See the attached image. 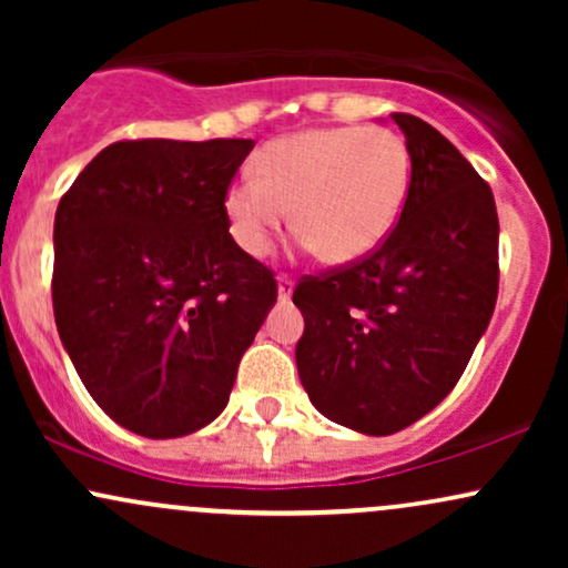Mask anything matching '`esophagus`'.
Listing matches in <instances>:
<instances>
[{
    "mask_svg": "<svg viewBox=\"0 0 568 568\" xmlns=\"http://www.w3.org/2000/svg\"><path fill=\"white\" fill-rule=\"evenodd\" d=\"M291 293H293V280L288 275H280L277 277V296H280V302H288Z\"/></svg>",
    "mask_w": 568,
    "mask_h": 568,
    "instance_id": "34e87169",
    "label": "esophagus"
}]
</instances>
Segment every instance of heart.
<instances>
[{"instance_id":"obj_1","label":"heart","mask_w":568,"mask_h":568,"mask_svg":"<svg viewBox=\"0 0 568 568\" xmlns=\"http://www.w3.org/2000/svg\"><path fill=\"white\" fill-rule=\"evenodd\" d=\"M258 175H243L224 207L237 245L264 256L288 224L328 264L361 262L400 219L410 181L406 141L387 128H317L270 141Z\"/></svg>"}]
</instances>
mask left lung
<instances>
[{
	"label": "left lung",
	"mask_w": 568,
	"mask_h": 568,
	"mask_svg": "<svg viewBox=\"0 0 568 568\" xmlns=\"http://www.w3.org/2000/svg\"><path fill=\"white\" fill-rule=\"evenodd\" d=\"M406 205L361 262L304 275L296 366L312 406L336 425L393 435L454 389L494 315L499 219L491 186L414 114Z\"/></svg>",
	"instance_id": "obj_1"
}]
</instances>
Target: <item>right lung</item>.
I'll return each instance as SVG.
<instances>
[{
	"label": "right lung",
	"instance_id": "obj_1",
	"mask_svg": "<svg viewBox=\"0 0 568 568\" xmlns=\"http://www.w3.org/2000/svg\"><path fill=\"white\" fill-rule=\"evenodd\" d=\"M251 149L116 141L58 202V334L98 406L143 438L216 419L277 302L275 272L234 243L224 207Z\"/></svg>",
	"mask_w": 568,
	"mask_h": 568
}]
</instances>
